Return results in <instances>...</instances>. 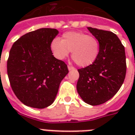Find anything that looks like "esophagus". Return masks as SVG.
<instances>
[{
    "mask_svg": "<svg viewBox=\"0 0 135 135\" xmlns=\"http://www.w3.org/2000/svg\"><path fill=\"white\" fill-rule=\"evenodd\" d=\"M68 69H69V71H72V70L75 69V68L71 66H68Z\"/></svg>",
    "mask_w": 135,
    "mask_h": 135,
    "instance_id": "obj_1",
    "label": "esophagus"
}]
</instances>
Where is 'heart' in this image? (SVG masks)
Listing matches in <instances>:
<instances>
[{
	"label": "heart",
	"mask_w": 135,
	"mask_h": 135,
	"mask_svg": "<svg viewBox=\"0 0 135 135\" xmlns=\"http://www.w3.org/2000/svg\"><path fill=\"white\" fill-rule=\"evenodd\" d=\"M53 55L62 60L71 51V57L81 67H86L96 61L99 53L97 39L82 31H69L62 35L61 40L54 39L50 45Z\"/></svg>",
	"instance_id": "1"
}]
</instances>
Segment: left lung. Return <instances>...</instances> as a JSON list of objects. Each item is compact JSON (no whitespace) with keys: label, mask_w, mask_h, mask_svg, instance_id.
Wrapping results in <instances>:
<instances>
[{"label":"left lung","mask_w":135,"mask_h":135,"mask_svg":"<svg viewBox=\"0 0 135 135\" xmlns=\"http://www.w3.org/2000/svg\"><path fill=\"white\" fill-rule=\"evenodd\" d=\"M99 43L94 63L78 70L77 91L85 102L92 106L104 104L115 95L126 74L125 47L113 33L88 27Z\"/></svg>","instance_id":"8db88e82"}]
</instances>
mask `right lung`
<instances>
[{"instance_id": "add662e5", "label": "right lung", "mask_w": 135, "mask_h": 135, "mask_svg": "<svg viewBox=\"0 0 135 135\" xmlns=\"http://www.w3.org/2000/svg\"><path fill=\"white\" fill-rule=\"evenodd\" d=\"M58 33L55 28L37 29L20 37L10 49L7 76L15 94L26 106L44 109L52 104L69 73L67 65L50 49Z\"/></svg>"}]
</instances>
